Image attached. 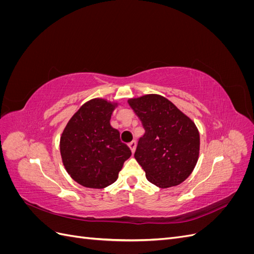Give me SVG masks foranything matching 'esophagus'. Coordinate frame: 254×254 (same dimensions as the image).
I'll use <instances>...</instances> for the list:
<instances>
[{
	"label": "esophagus",
	"mask_w": 254,
	"mask_h": 254,
	"mask_svg": "<svg viewBox=\"0 0 254 254\" xmlns=\"http://www.w3.org/2000/svg\"><path fill=\"white\" fill-rule=\"evenodd\" d=\"M129 147H130V149H131L132 153H134V151H135V148H136V142H135V141L130 142V143H129Z\"/></svg>",
	"instance_id": "esophagus-1"
}]
</instances>
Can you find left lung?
<instances>
[{
	"mask_svg": "<svg viewBox=\"0 0 254 254\" xmlns=\"http://www.w3.org/2000/svg\"><path fill=\"white\" fill-rule=\"evenodd\" d=\"M128 104L145 130L134 158L146 178L162 189L178 186L193 172L198 160L200 142L195 124L160 95H145Z\"/></svg>",
	"mask_w": 254,
	"mask_h": 254,
	"instance_id": "left-lung-1",
	"label": "left lung"
}]
</instances>
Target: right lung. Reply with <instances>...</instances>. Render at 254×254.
<instances>
[{
    "label": "right lung",
    "instance_id": "1",
    "mask_svg": "<svg viewBox=\"0 0 254 254\" xmlns=\"http://www.w3.org/2000/svg\"><path fill=\"white\" fill-rule=\"evenodd\" d=\"M113 105L104 99L84 104L67 123L60 139L66 172L82 187L104 189L117 181L125 161L131 156L110 125Z\"/></svg>",
    "mask_w": 254,
    "mask_h": 254
}]
</instances>
